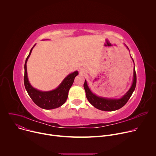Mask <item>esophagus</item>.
Instances as JSON below:
<instances>
[{
  "label": "esophagus",
  "mask_w": 156,
  "mask_h": 156,
  "mask_svg": "<svg viewBox=\"0 0 156 156\" xmlns=\"http://www.w3.org/2000/svg\"><path fill=\"white\" fill-rule=\"evenodd\" d=\"M84 70H80V73H81V74L84 73Z\"/></svg>",
  "instance_id": "34e87169"
}]
</instances>
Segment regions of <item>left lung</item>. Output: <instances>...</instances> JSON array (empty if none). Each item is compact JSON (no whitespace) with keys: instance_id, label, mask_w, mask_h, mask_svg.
<instances>
[{"instance_id":"8db88e82","label":"left lung","mask_w":156,"mask_h":156,"mask_svg":"<svg viewBox=\"0 0 156 156\" xmlns=\"http://www.w3.org/2000/svg\"><path fill=\"white\" fill-rule=\"evenodd\" d=\"M133 82L129 90L120 99H109L103 98H100L94 94L89 88L87 82L85 80L84 83V88L86 91V96L88 101L94 107L98 109L104 111H114L118 110L123 107L131 96L133 91L135 90L136 85V74L135 69H134V75H133Z\"/></svg>"}]
</instances>
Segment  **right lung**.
Here are the masks:
<instances>
[{
  "label": "right lung",
  "instance_id": "1",
  "mask_svg": "<svg viewBox=\"0 0 156 156\" xmlns=\"http://www.w3.org/2000/svg\"><path fill=\"white\" fill-rule=\"evenodd\" d=\"M33 48L31 49L25 63L24 84L27 93L33 101L39 107L44 109L57 108L62 105L67 99L70 88L72 86L75 78L78 75V72H75L68 75L63 80L60 86L53 91L42 92L36 90L30 84L27 72V62L31 53Z\"/></svg>",
  "mask_w": 156,
  "mask_h": 156
}]
</instances>
